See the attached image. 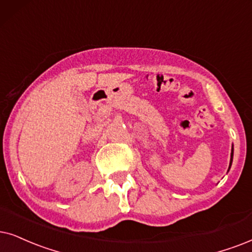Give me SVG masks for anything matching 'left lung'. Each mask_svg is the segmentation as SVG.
I'll return each instance as SVG.
<instances>
[{
    "instance_id": "left-lung-1",
    "label": "left lung",
    "mask_w": 252,
    "mask_h": 252,
    "mask_svg": "<svg viewBox=\"0 0 252 252\" xmlns=\"http://www.w3.org/2000/svg\"><path fill=\"white\" fill-rule=\"evenodd\" d=\"M232 157H234V145H232V148H231V154H230V163H229V168H228V172H229V170H230V167H231V164H232Z\"/></svg>"
}]
</instances>
